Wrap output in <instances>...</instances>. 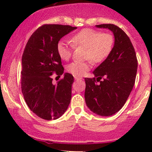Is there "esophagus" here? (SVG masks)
Listing matches in <instances>:
<instances>
[{"instance_id":"1","label":"esophagus","mask_w":152,"mask_h":152,"mask_svg":"<svg viewBox=\"0 0 152 152\" xmlns=\"http://www.w3.org/2000/svg\"><path fill=\"white\" fill-rule=\"evenodd\" d=\"M74 78H75V80H76V81H78V80L81 79V78H80V77H75Z\"/></svg>"}]
</instances>
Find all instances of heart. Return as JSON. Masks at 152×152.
<instances>
[{
  "mask_svg": "<svg viewBox=\"0 0 152 152\" xmlns=\"http://www.w3.org/2000/svg\"><path fill=\"white\" fill-rule=\"evenodd\" d=\"M74 47L86 48V58L94 63L104 61L111 53L114 46V36L109 33L85 28L80 31L71 38ZM72 46L68 41H61L57 44V53L63 60L67 61L71 56ZM90 69L88 62L74 61L67 66V71L76 77L84 75Z\"/></svg>",
  "mask_w": 152,
  "mask_h": 152,
  "instance_id": "b5f03b06",
  "label": "heart"
}]
</instances>
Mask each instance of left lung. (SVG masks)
<instances>
[{
	"label": "left lung",
	"instance_id": "left-lung-1",
	"mask_svg": "<svg viewBox=\"0 0 152 152\" xmlns=\"http://www.w3.org/2000/svg\"><path fill=\"white\" fill-rule=\"evenodd\" d=\"M96 27L112 31L114 45L109 56L94 71V78H85V101L92 112L109 116L123 107L130 95L138 62L133 45L124 31L114 24Z\"/></svg>",
	"mask_w": 152,
	"mask_h": 152
}]
</instances>
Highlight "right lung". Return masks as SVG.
I'll return each instance as SVG.
<instances>
[{
    "label": "right lung",
    "mask_w": 152,
    "mask_h": 152,
    "mask_svg": "<svg viewBox=\"0 0 152 152\" xmlns=\"http://www.w3.org/2000/svg\"><path fill=\"white\" fill-rule=\"evenodd\" d=\"M76 28L46 24L38 28L26 43L22 56V93L29 109L43 119H57L70 104L74 76L65 73L53 84L52 75L56 73L60 77L64 71L57 53L58 41Z\"/></svg>",
    "instance_id": "obj_1"
}]
</instances>
